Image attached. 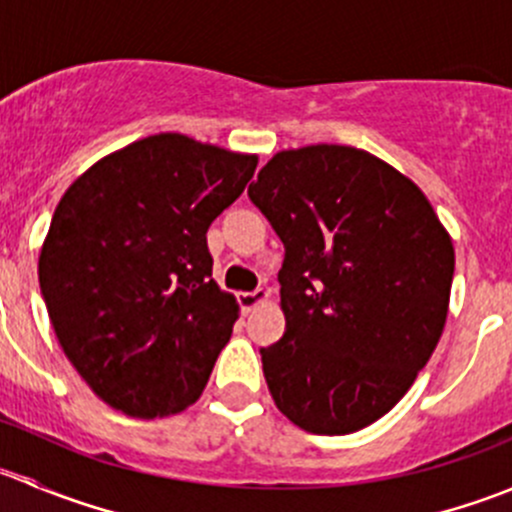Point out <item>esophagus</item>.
Returning a JSON list of instances; mask_svg holds the SVG:
<instances>
[{"instance_id":"obj_1","label":"esophagus","mask_w":512,"mask_h":512,"mask_svg":"<svg viewBox=\"0 0 512 512\" xmlns=\"http://www.w3.org/2000/svg\"><path fill=\"white\" fill-rule=\"evenodd\" d=\"M237 299H240L242 312L247 314V312H252L257 304H262V302H267V299H270V289L260 287V289H255V292H240V294H237Z\"/></svg>"}]
</instances>
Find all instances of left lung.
<instances>
[{
	"mask_svg": "<svg viewBox=\"0 0 512 512\" xmlns=\"http://www.w3.org/2000/svg\"><path fill=\"white\" fill-rule=\"evenodd\" d=\"M247 195L285 242V337L260 349L277 409L319 436L379 421L446 327L451 235L414 180L352 146L280 151Z\"/></svg>",
	"mask_w": 512,
	"mask_h": 512,
	"instance_id": "8db88e82",
	"label": "left lung"
}]
</instances>
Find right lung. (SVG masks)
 Returning a JSON list of instances; mask_svg holds the SVG:
<instances>
[{
    "instance_id": "add662e5",
    "label": "right lung",
    "mask_w": 512,
    "mask_h": 512,
    "mask_svg": "<svg viewBox=\"0 0 512 512\" xmlns=\"http://www.w3.org/2000/svg\"><path fill=\"white\" fill-rule=\"evenodd\" d=\"M255 168L158 133L98 160L56 205L41 294L66 359L116 411L163 418L203 394L240 312L213 280L208 227Z\"/></svg>"
}]
</instances>
